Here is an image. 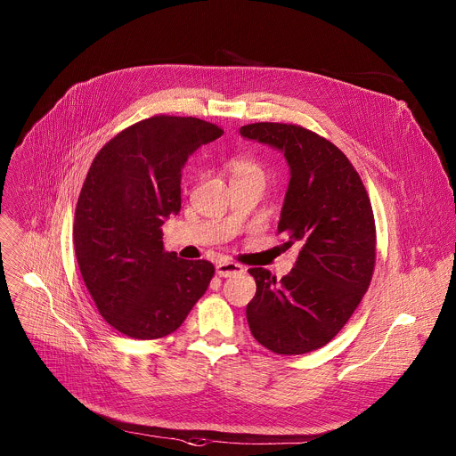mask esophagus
<instances>
[{
	"label": "esophagus",
	"instance_id": "34e87169",
	"mask_svg": "<svg viewBox=\"0 0 456 456\" xmlns=\"http://www.w3.org/2000/svg\"><path fill=\"white\" fill-rule=\"evenodd\" d=\"M241 273H243V267L240 264H234V262H218L216 264V274L220 278H229V276H236Z\"/></svg>",
	"mask_w": 456,
	"mask_h": 456
}]
</instances>
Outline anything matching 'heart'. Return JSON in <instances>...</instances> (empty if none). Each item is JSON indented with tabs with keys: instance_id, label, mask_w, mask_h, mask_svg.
I'll use <instances>...</instances> for the list:
<instances>
[{
	"instance_id": "b5f03b06",
	"label": "heart",
	"mask_w": 456,
	"mask_h": 456,
	"mask_svg": "<svg viewBox=\"0 0 456 456\" xmlns=\"http://www.w3.org/2000/svg\"><path fill=\"white\" fill-rule=\"evenodd\" d=\"M231 173H232V178H241L250 175H264V169L250 159H234L231 162Z\"/></svg>"
}]
</instances>
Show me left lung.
Here are the masks:
<instances>
[{
    "instance_id": "8db88e82",
    "label": "left lung",
    "mask_w": 456,
    "mask_h": 456,
    "mask_svg": "<svg viewBox=\"0 0 456 456\" xmlns=\"http://www.w3.org/2000/svg\"><path fill=\"white\" fill-rule=\"evenodd\" d=\"M240 135L283 153L290 167L278 232L301 243L290 274L276 281L248 269L256 296L247 305L254 339L271 352L301 355L330 343L370 287L375 220L368 192L346 155L296 124L256 122Z\"/></svg>"
}]
</instances>
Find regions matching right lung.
I'll return each instance as SVG.
<instances>
[{"mask_svg": "<svg viewBox=\"0 0 456 456\" xmlns=\"http://www.w3.org/2000/svg\"><path fill=\"white\" fill-rule=\"evenodd\" d=\"M224 129L197 117L155 115L115 135L83 183L74 245L99 314L120 334H173L215 276L206 259L187 262L162 243L164 220L180 211L182 167Z\"/></svg>", "mask_w": 456, "mask_h": 456, "instance_id": "1", "label": "right lung"}]
</instances>
